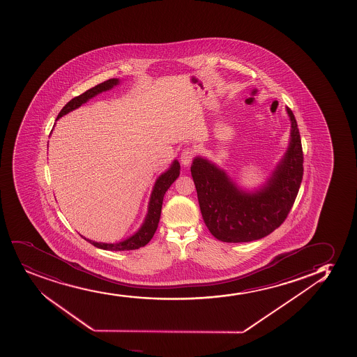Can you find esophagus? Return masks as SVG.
<instances>
[{
	"instance_id": "1",
	"label": "esophagus",
	"mask_w": 357,
	"mask_h": 357,
	"mask_svg": "<svg viewBox=\"0 0 357 357\" xmlns=\"http://www.w3.org/2000/svg\"><path fill=\"white\" fill-rule=\"evenodd\" d=\"M193 156H195V151L192 149H183V152L181 154V164L184 166H188L192 161Z\"/></svg>"
}]
</instances>
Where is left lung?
<instances>
[{
	"instance_id": "obj_1",
	"label": "left lung",
	"mask_w": 357,
	"mask_h": 357,
	"mask_svg": "<svg viewBox=\"0 0 357 357\" xmlns=\"http://www.w3.org/2000/svg\"><path fill=\"white\" fill-rule=\"evenodd\" d=\"M289 147L260 188L245 191L203 156H196L191 174L202 216L217 240L240 243L260 240L279 228L292 208L303 179L301 134L292 110Z\"/></svg>"
}]
</instances>
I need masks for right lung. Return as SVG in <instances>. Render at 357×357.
I'll list each match as a JSON object with an SVG mask.
<instances>
[{"label": "right lung", "instance_id": "right-lung-1", "mask_svg": "<svg viewBox=\"0 0 357 357\" xmlns=\"http://www.w3.org/2000/svg\"><path fill=\"white\" fill-rule=\"evenodd\" d=\"M119 83H120L119 78H112V79L105 80L103 83L93 86V88L89 89L84 93L75 97L68 103H66L64 108L61 109V112L58 114L56 120L61 119V116H64L68 112H73L75 109L79 108L80 105H84L90 98L97 96L98 93L110 90ZM179 173H181V164L178 162V160H174L172 165L169 166V169L165 171L156 179L155 184L153 186L152 195L149 198V211H147L146 218H144V223L141 225L140 229L132 236L128 237L127 240L116 242V243H102V242H95V241L85 238L82 235L80 236L90 242L91 245L97 247V248L105 249V250L121 252V250H134V249L144 247L149 243V241L152 240L153 235L155 234L156 228L159 225L165 193L169 190V186L174 183L176 178L179 176Z\"/></svg>", "mask_w": 357, "mask_h": 357}]
</instances>
